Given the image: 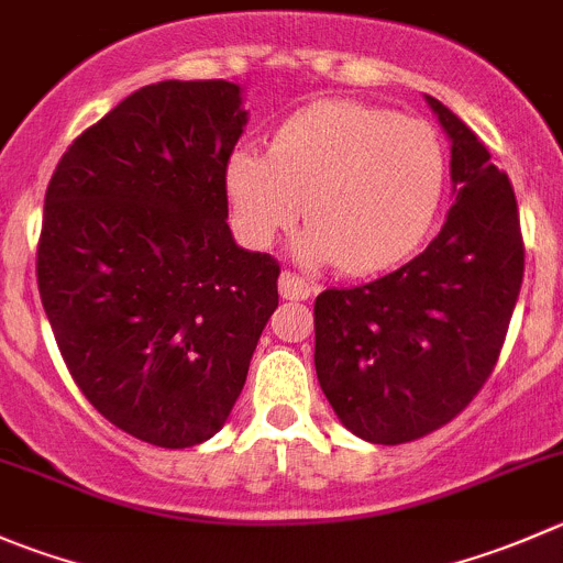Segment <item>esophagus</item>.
Returning <instances> with one entry per match:
<instances>
[{"mask_svg":"<svg viewBox=\"0 0 563 563\" xmlns=\"http://www.w3.org/2000/svg\"><path fill=\"white\" fill-rule=\"evenodd\" d=\"M277 286H280L283 299H308V297H313V291H316L313 283H308L305 277H299L297 272H283Z\"/></svg>","mask_w":563,"mask_h":563,"instance_id":"esophagus-1","label":"esophagus"}]
</instances>
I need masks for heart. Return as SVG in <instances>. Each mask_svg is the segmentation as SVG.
I'll return each instance as SVG.
<instances>
[{"label": "heart", "mask_w": 563, "mask_h": 563, "mask_svg": "<svg viewBox=\"0 0 563 563\" xmlns=\"http://www.w3.org/2000/svg\"><path fill=\"white\" fill-rule=\"evenodd\" d=\"M445 189V148L423 120L382 107L327 101L272 136L269 156L233 151L225 192L250 247H269L302 217L299 255L371 275L407 258L427 236Z\"/></svg>", "instance_id": "1"}]
</instances>
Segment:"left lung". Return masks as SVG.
Here are the masks:
<instances>
[{
    "instance_id": "obj_1",
    "label": "left lung",
    "mask_w": 563,
    "mask_h": 563,
    "mask_svg": "<svg viewBox=\"0 0 563 563\" xmlns=\"http://www.w3.org/2000/svg\"><path fill=\"white\" fill-rule=\"evenodd\" d=\"M451 140L454 206L427 250L316 297V376L343 427L379 445L454 420L498 363L522 286L517 198L484 143L427 96Z\"/></svg>"
}]
</instances>
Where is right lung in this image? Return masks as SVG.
Here are the masks:
<instances>
[{
	"mask_svg": "<svg viewBox=\"0 0 563 563\" xmlns=\"http://www.w3.org/2000/svg\"><path fill=\"white\" fill-rule=\"evenodd\" d=\"M247 125L225 79L140 87L81 131L46 189L37 288L87 401L159 449L214 438L277 308L280 264L228 228Z\"/></svg>",
	"mask_w": 563,
	"mask_h": 563,
	"instance_id": "obj_1",
	"label": "right lung"
}]
</instances>
